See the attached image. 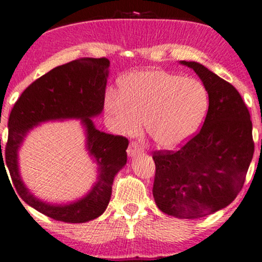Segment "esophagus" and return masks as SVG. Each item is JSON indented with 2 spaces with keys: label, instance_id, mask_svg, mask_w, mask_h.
Wrapping results in <instances>:
<instances>
[{
  "label": "esophagus",
  "instance_id": "1",
  "mask_svg": "<svg viewBox=\"0 0 262 262\" xmlns=\"http://www.w3.org/2000/svg\"><path fill=\"white\" fill-rule=\"evenodd\" d=\"M142 151H143V149L141 148V145H138V143H136V142H131L130 145H128V148H127L128 156H135Z\"/></svg>",
  "mask_w": 262,
  "mask_h": 262
}]
</instances>
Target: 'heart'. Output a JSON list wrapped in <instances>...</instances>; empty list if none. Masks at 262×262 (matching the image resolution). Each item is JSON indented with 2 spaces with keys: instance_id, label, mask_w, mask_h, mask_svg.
I'll use <instances>...</instances> for the list:
<instances>
[{
  "instance_id": "obj_1",
  "label": "heart",
  "mask_w": 262,
  "mask_h": 262,
  "mask_svg": "<svg viewBox=\"0 0 262 262\" xmlns=\"http://www.w3.org/2000/svg\"><path fill=\"white\" fill-rule=\"evenodd\" d=\"M208 106L205 86L192 78L162 70L135 72L124 78L119 94L106 96L107 113L121 134L144 127L156 144L172 148L189 138Z\"/></svg>"
}]
</instances>
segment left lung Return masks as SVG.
<instances>
[{
    "label": "left lung",
    "instance_id": "1",
    "mask_svg": "<svg viewBox=\"0 0 262 262\" xmlns=\"http://www.w3.org/2000/svg\"><path fill=\"white\" fill-rule=\"evenodd\" d=\"M209 106L198 134L178 150H156L152 196L161 212L198 219L229 206L243 188L254 154L249 111L236 88L193 61Z\"/></svg>",
    "mask_w": 262,
    "mask_h": 262
}]
</instances>
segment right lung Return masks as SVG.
Segmentation results:
<instances>
[{
  "label": "right lung",
  "mask_w": 262,
  "mask_h": 262,
  "mask_svg": "<svg viewBox=\"0 0 262 262\" xmlns=\"http://www.w3.org/2000/svg\"><path fill=\"white\" fill-rule=\"evenodd\" d=\"M108 67L110 60L106 57H81L57 66L24 90L9 115L8 141L5 156L1 149L0 165H7L16 191L27 205L57 222L79 224L100 216L110 203L114 177L127 161L128 139L97 130L90 119L103 110ZM61 118L82 119L87 132V150L98 162L99 176L83 199L69 205H50L36 199L23 185L17 150L33 126Z\"/></svg>",
  "instance_id": "add662e5"
}]
</instances>
